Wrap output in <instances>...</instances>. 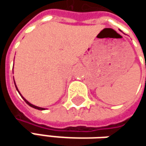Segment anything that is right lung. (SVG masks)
Returning <instances> with one entry per match:
<instances>
[{
    "label": "right lung",
    "mask_w": 146,
    "mask_h": 146,
    "mask_svg": "<svg viewBox=\"0 0 146 146\" xmlns=\"http://www.w3.org/2000/svg\"><path fill=\"white\" fill-rule=\"evenodd\" d=\"M13 79H14V78H13ZM14 84H15V81H14ZM15 86H16V89H17V90L18 91V90H17V85H16V84H15ZM19 92V91H18ZM20 94V93H19ZM20 96H21V94H20ZM23 97V96H22ZM23 99L24 100V102H26L29 106H31V107H33V108H35V109H38V110H44V108H42V107H39V106H35V105H33V104H31V103H29V102H28L26 99H24L23 97Z\"/></svg>",
    "instance_id": "obj_1"
}]
</instances>
